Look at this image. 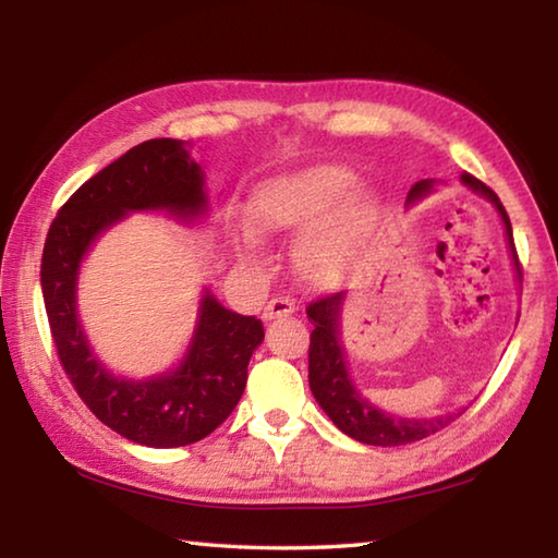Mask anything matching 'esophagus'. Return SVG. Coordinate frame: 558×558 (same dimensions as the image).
Returning a JSON list of instances; mask_svg holds the SVG:
<instances>
[{
	"label": "esophagus",
	"instance_id": "obj_1",
	"mask_svg": "<svg viewBox=\"0 0 558 558\" xmlns=\"http://www.w3.org/2000/svg\"><path fill=\"white\" fill-rule=\"evenodd\" d=\"M295 313V302L290 298H272L266 310H263V317L266 319H282V317H290Z\"/></svg>",
	"mask_w": 558,
	"mask_h": 558
}]
</instances>
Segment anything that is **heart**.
Segmentation results:
<instances>
[{
    "instance_id": "heart-1",
    "label": "heart",
    "mask_w": 558,
    "mask_h": 558,
    "mask_svg": "<svg viewBox=\"0 0 558 558\" xmlns=\"http://www.w3.org/2000/svg\"><path fill=\"white\" fill-rule=\"evenodd\" d=\"M342 165H313L263 182L251 196L248 219L260 233H300L295 260L317 286H335L356 266L374 223L372 199L352 192Z\"/></svg>"
}]
</instances>
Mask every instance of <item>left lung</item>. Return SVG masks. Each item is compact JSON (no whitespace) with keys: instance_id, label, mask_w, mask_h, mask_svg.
I'll use <instances>...</instances> for the list:
<instances>
[{"instance_id":"1","label":"left lung","mask_w":558,"mask_h":558,"mask_svg":"<svg viewBox=\"0 0 558 558\" xmlns=\"http://www.w3.org/2000/svg\"><path fill=\"white\" fill-rule=\"evenodd\" d=\"M462 182H465L472 192L487 196V199L497 206L507 229L509 248H512V256L517 260L512 223H509V216L502 202H499V196L487 184L480 182L477 177H472L468 172L462 174ZM430 189L433 179H421V182H415L411 186L409 199L426 196ZM519 276H522V272H519ZM342 302L344 292H329V295L317 298L307 305V317L315 323L313 335H310V389H313L317 403L323 405L335 426L347 433L349 438L366 442V446L381 448L405 446V442L423 440L433 436V433H438L440 428H446L452 421V415H440V418L430 421L393 418V415L374 409L369 401L356 393L352 379H349L347 374L342 344H339V307H342Z\"/></svg>"}]
</instances>
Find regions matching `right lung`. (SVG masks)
Segmentation results:
<instances>
[{
	"label": "right lung",
	"instance_id": "right-lung-1",
	"mask_svg": "<svg viewBox=\"0 0 558 558\" xmlns=\"http://www.w3.org/2000/svg\"><path fill=\"white\" fill-rule=\"evenodd\" d=\"M165 209L179 219L206 211L202 167L179 140H147L75 189L46 235L41 292L56 354L83 403L122 438L149 448H179L209 436L241 401L263 323L231 313L209 292L199 325L177 372L147 381L112 376L83 337L75 278L90 243L128 211Z\"/></svg>",
	"mask_w": 558,
	"mask_h": 558
}]
</instances>
